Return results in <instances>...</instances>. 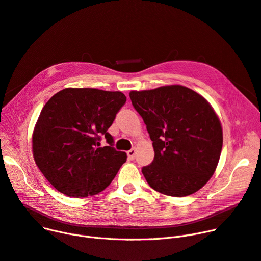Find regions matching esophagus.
Here are the masks:
<instances>
[{
	"label": "esophagus",
	"instance_id": "esophagus-1",
	"mask_svg": "<svg viewBox=\"0 0 261 261\" xmlns=\"http://www.w3.org/2000/svg\"><path fill=\"white\" fill-rule=\"evenodd\" d=\"M135 154H136V149L135 148H132L131 150H129L127 152V155H128V160L129 161H133L135 159Z\"/></svg>",
	"mask_w": 261,
	"mask_h": 261
}]
</instances>
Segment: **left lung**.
Returning a JSON list of instances; mask_svg holds the SVG:
<instances>
[{"label": "left lung", "instance_id": "left-lung-1", "mask_svg": "<svg viewBox=\"0 0 261 261\" xmlns=\"http://www.w3.org/2000/svg\"><path fill=\"white\" fill-rule=\"evenodd\" d=\"M153 142L154 160L142 169L158 192L182 197L201 189L214 174L222 149V128L203 96L180 85L131 91Z\"/></svg>", "mask_w": 261, "mask_h": 261}]
</instances>
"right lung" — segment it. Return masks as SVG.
<instances>
[{"mask_svg":"<svg viewBox=\"0 0 261 261\" xmlns=\"http://www.w3.org/2000/svg\"><path fill=\"white\" fill-rule=\"evenodd\" d=\"M127 97L119 91L65 88L43 107L32 133L33 159L46 179L70 197L105 190L126 160L107 132ZM105 135L109 146L99 147Z\"/></svg>","mask_w":261,"mask_h":261,"instance_id":"1","label":"right lung"}]
</instances>
